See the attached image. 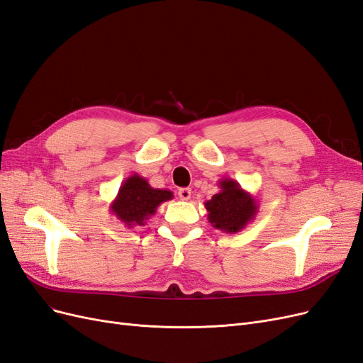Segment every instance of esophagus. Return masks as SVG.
<instances>
[{"label": "esophagus", "mask_w": 363, "mask_h": 363, "mask_svg": "<svg viewBox=\"0 0 363 363\" xmlns=\"http://www.w3.org/2000/svg\"><path fill=\"white\" fill-rule=\"evenodd\" d=\"M192 191L189 187H183V189H179V198L183 199V201H187V199H191Z\"/></svg>", "instance_id": "esophagus-1"}]
</instances>
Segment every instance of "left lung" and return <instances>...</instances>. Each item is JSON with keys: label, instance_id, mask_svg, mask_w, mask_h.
<instances>
[{"label": "left lung", "instance_id": "obj_1", "mask_svg": "<svg viewBox=\"0 0 363 363\" xmlns=\"http://www.w3.org/2000/svg\"><path fill=\"white\" fill-rule=\"evenodd\" d=\"M218 186L220 191L204 203L207 219L216 230L228 234L239 233L255 219L258 199L233 179H222Z\"/></svg>", "mask_w": 363, "mask_h": 363}]
</instances>
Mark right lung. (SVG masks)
Returning <instances> with one entry per match:
<instances>
[{"label":"right lung","mask_w":363,"mask_h":363,"mask_svg":"<svg viewBox=\"0 0 363 363\" xmlns=\"http://www.w3.org/2000/svg\"><path fill=\"white\" fill-rule=\"evenodd\" d=\"M172 196L169 189H155L144 177L133 174L121 183L116 199L109 206V211L129 228L136 225L141 227L156 213L162 203L169 201Z\"/></svg>","instance_id":"right-lung-1"}]
</instances>
